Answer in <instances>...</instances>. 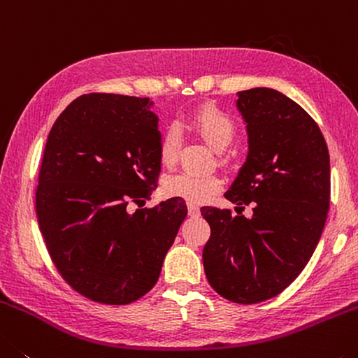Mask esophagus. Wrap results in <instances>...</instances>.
I'll return each instance as SVG.
<instances>
[{
	"label": "esophagus",
	"mask_w": 358,
	"mask_h": 358,
	"mask_svg": "<svg viewBox=\"0 0 358 358\" xmlns=\"http://www.w3.org/2000/svg\"><path fill=\"white\" fill-rule=\"evenodd\" d=\"M187 208H189V215H190V217H196V215H200V208H198L196 204L189 203V204H187Z\"/></svg>",
	"instance_id": "obj_1"
}]
</instances>
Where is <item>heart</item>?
<instances>
[{
  "label": "heart",
  "instance_id": "1",
  "mask_svg": "<svg viewBox=\"0 0 358 358\" xmlns=\"http://www.w3.org/2000/svg\"><path fill=\"white\" fill-rule=\"evenodd\" d=\"M190 127L198 136H201L217 152H224L230 148L236 136V125L231 117L214 106H204L196 110L190 119ZM180 141L182 138L176 125H169L163 131L160 145H158V158L163 166H173L178 160ZM220 189L222 179L215 174L178 173L168 176L162 184V190L166 196L179 198L192 204L204 203Z\"/></svg>",
  "mask_w": 358,
  "mask_h": 358
}]
</instances>
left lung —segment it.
Here are the masks:
<instances>
[{
  "instance_id": "left-lung-1",
  "label": "left lung",
  "mask_w": 358,
  "mask_h": 358,
  "mask_svg": "<svg viewBox=\"0 0 358 358\" xmlns=\"http://www.w3.org/2000/svg\"><path fill=\"white\" fill-rule=\"evenodd\" d=\"M248 157L225 193L252 217L201 208L210 227L204 273L227 300L254 304L287 289L311 259L330 208V155L319 125L274 89L238 92Z\"/></svg>"
}]
</instances>
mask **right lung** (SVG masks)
<instances>
[{"label":"right lung","instance_id":"1","mask_svg":"<svg viewBox=\"0 0 358 358\" xmlns=\"http://www.w3.org/2000/svg\"><path fill=\"white\" fill-rule=\"evenodd\" d=\"M149 98H76L47 136L36 214L63 279L104 304L139 300L157 284L187 215L184 200L128 213L155 190L162 133Z\"/></svg>","mask_w":358,"mask_h":358}]
</instances>
